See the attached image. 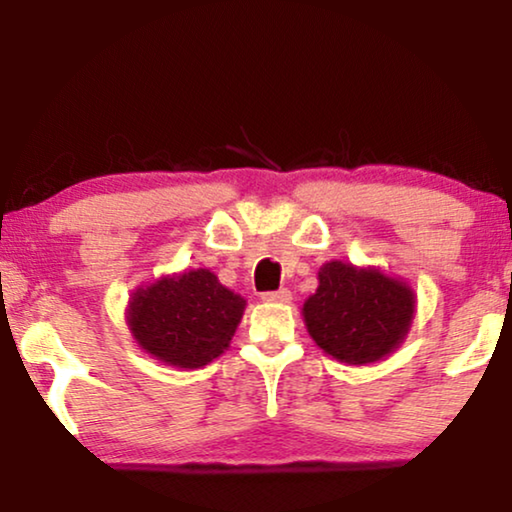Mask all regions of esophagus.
<instances>
[{
	"instance_id": "1",
	"label": "esophagus",
	"mask_w": 512,
	"mask_h": 512,
	"mask_svg": "<svg viewBox=\"0 0 512 512\" xmlns=\"http://www.w3.org/2000/svg\"><path fill=\"white\" fill-rule=\"evenodd\" d=\"M265 303H291V291L279 289V291H268L261 296Z\"/></svg>"
}]
</instances>
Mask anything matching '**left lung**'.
<instances>
[{
	"instance_id": "obj_1",
	"label": "left lung",
	"mask_w": 512,
	"mask_h": 512,
	"mask_svg": "<svg viewBox=\"0 0 512 512\" xmlns=\"http://www.w3.org/2000/svg\"><path fill=\"white\" fill-rule=\"evenodd\" d=\"M417 296L403 279L380 268L328 261L319 286L303 305L310 338L328 356L366 366L396 352L410 333Z\"/></svg>"
}]
</instances>
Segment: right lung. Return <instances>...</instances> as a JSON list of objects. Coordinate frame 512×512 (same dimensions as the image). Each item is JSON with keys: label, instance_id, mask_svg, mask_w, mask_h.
I'll return each instance as SVG.
<instances>
[{"label": "right lung", "instance_id": "add662e5", "mask_svg": "<svg viewBox=\"0 0 512 512\" xmlns=\"http://www.w3.org/2000/svg\"><path fill=\"white\" fill-rule=\"evenodd\" d=\"M244 300L219 282L212 270H184L137 286L125 321L132 338L165 366L195 370L230 347L240 326Z\"/></svg>", "mask_w": 512, "mask_h": 512}]
</instances>
